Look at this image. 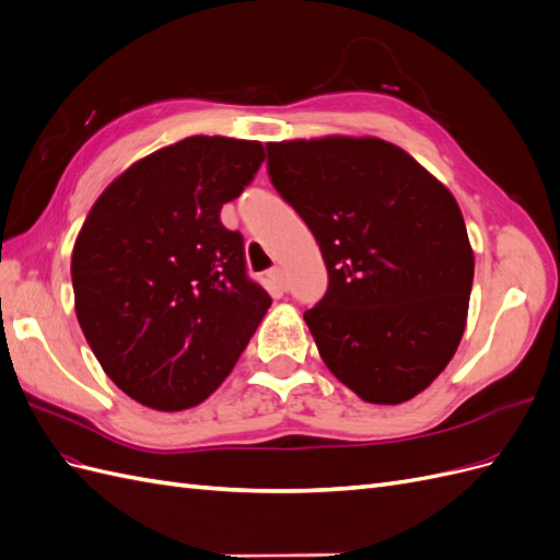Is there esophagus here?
Listing matches in <instances>:
<instances>
[{
	"mask_svg": "<svg viewBox=\"0 0 560 560\" xmlns=\"http://www.w3.org/2000/svg\"><path fill=\"white\" fill-rule=\"evenodd\" d=\"M268 280L273 282L280 292H284V287H287V284H284V270H282L280 266H273V268L268 270Z\"/></svg>",
	"mask_w": 560,
	"mask_h": 560,
	"instance_id": "obj_1",
	"label": "esophagus"
}]
</instances>
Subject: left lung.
I'll use <instances>...</instances> for the list:
<instances>
[{
    "mask_svg": "<svg viewBox=\"0 0 560 560\" xmlns=\"http://www.w3.org/2000/svg\"><path fill=\"white\" fill-rule=\"evenodd\" d=\"M268 177L313 231L329 287L303 313L319 358L354 395L401 404L460 343L474 254L446 186L378 138L270 142Z\"/></svg>",
    "mask_w": 560,
    "mask_h": 560,
    "instance_id": "1",
    "label": "left lung"
}]
</instances>
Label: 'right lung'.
<instances>
[{
	"mask_svg": "<svg viewBox=\"0 0 560 560\" xmlns=\"http://www.w3.org/2000/svg\"><path fill=\"white\" fill-rule=\"evenodd\" d=\"M264 163L259 142L194 135L130 165L72 252L74 308L105 374L159 411L208 399L270 308L219 212Z\"/></svg>",
	"mask_w": 560,
	"mask_h": 560,
	"instance_id": "right-lung-1",
	"label": "right lung"
}]
</instances>
